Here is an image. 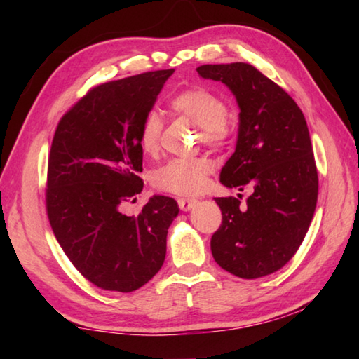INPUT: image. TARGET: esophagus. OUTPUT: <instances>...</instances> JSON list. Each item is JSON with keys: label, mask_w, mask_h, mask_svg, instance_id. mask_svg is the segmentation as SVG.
Instances as JSON below:
<instances>
[{"label": "esophagus", "mask_w": 359, "mask_h": 359, "mask_svg": "<svg viewBox=\"0 0 359 359\" xmlns=\"http://www.w3.org/2000/svg\"><path fill=\"white\" fill-rule=\"evenodd\" d=\"M177 203H179V208H180L182 211H189V210L196 207L197 201H196V199H184V197H179Z\"/></svg>", "instance_id": "esophagus-1"}]
</instances>
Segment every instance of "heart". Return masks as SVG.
Instances as JSON below:
<instances>
[{
    "mask_svg": "<svg viewBox=\"0 0 359 359\" xmlns=\"http://www.w3.org/2000/svg\"><path fill=\"white\" fill-rule=\"evenodd\" d=\"M171 108L180 116L191 120L201 128L202 140L212 148L226 143L230 129L226 125V104L220 97L203 88L187 89L175 95ZM162 134V118L156 111H149L143 117L139 129V147L144 154H156ZM215 170L212 160L199 157H175L156 168L151 182L160 191L177 196H196L207 187L208 175Z\"/></svg>",
    "mask_w": 359,
    "mask_h": 359,
    "instance_id": "b5f03b06",
    "label": "heart"
}]
</instances>
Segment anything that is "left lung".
Returning <instances> with one entry per match:
<instances>
[{
    "label": "left lung",
    "mask_w": 359,
    "mask_h": 359,
    "mask_svg": "<svg viewBox=\"0 0 359 359\" xmlns=\"http://www.w3.org/2000/svg\"><path fill=\"white\" fill-rule=\"evenodd\" d=\"M197 72L222 81L238 100V143L220 182L251 189L245 203L242 194L215 199L222 224L211 253L234 276L262 278L294 256L315 215L318 170L307 121L293 98L255 66L203 65Z\"/></svg>",
    "instance_id": "8db88e82"
}]
</instances>
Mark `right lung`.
Instances as JSON below:
<instances>
[{"label":"right lung","mask_w":359,"mask_h":359,"mask_svg":"<svg viewBox=\"0 0 359 359\" xmlns=\"http://www.w3.org/2000/svg\"><path fill=\"white\" fill-rule=\"evenodd\" d=\"M174 69L93 88L53 134L46 210L72 265L94 285L129 293L162 269L177 202L154 196L137 216L123 208L142 193L139 129Z\"/></svg>","instance_id":"1"}]
</instances>
